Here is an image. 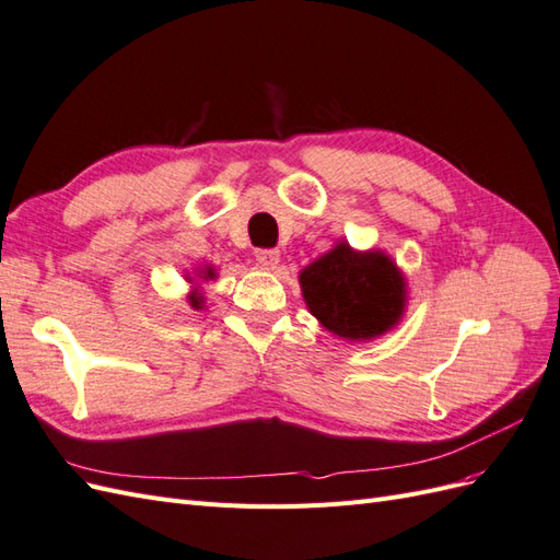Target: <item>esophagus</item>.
<instances>
[{
  "label": "esophagus",
  "mask_w": 560,
  "mask_h": 560,
  "mask_svg": "<svg viewBox=\"0 0 560 560\" xmlns=\"http://www.w3.org/2000/svg\"><path fill=\"white\" fill-rule=\"evenodd\" d=\"M254 257H257V261L264 266V268H276L278 266V261H280V249H273V247H268V249H257L254 252Z\"/></svg>",
  "instance_id": "esophagus-1"
}]
</instances>
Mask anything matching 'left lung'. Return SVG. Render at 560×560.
<instances>
[{"label":"left lung","mask_w":560,"mask_h":560,"mask_svg":"<svg viewBox=\"0 0 560 560\" xmlns=\"http://www.w3.org/2000/svg\"><path fill=\"white\" fill-rule=\"evenodd\" d=\"M308 311L329 331L364 341L397 325L404 313V278L383 252H352L338 243L299 276Z\"/></svg>","instance_id":"obj_1"}]
</instances>
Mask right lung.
Segmentation results:
<instances>
[{"instance_id": "obj_1", "label": "right lung", "mask_w": 560, "mask_h": 560, "mask_svg": "<svg viewBox=\"0 0 560 560\" xmlns=\"http://www.w3.org/2000/svg\"><path fill=\"white\" fill-rule=\"evenodd\" d=\"M208 278H214V270H212V268H206V280H208ZM200 303H202V296H196V294H194V296H191V306H194V308H200Z\"/></svg>"}]
</instances>
